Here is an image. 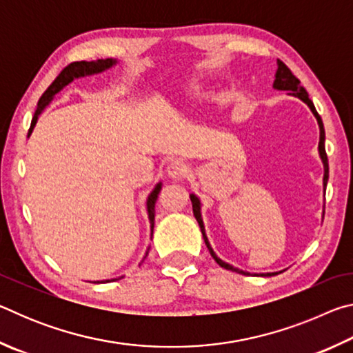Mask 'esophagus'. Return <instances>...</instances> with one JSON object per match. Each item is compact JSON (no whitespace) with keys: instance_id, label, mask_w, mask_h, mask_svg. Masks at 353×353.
I'll list each match as a JSON object with an SVG mask.
<instances>
[{"instance_id":"obj_1","label":"esophagus","mask_w":353,"mask_h":353,"mask_svg":"<svg viewBox=\"0 0 353 353\" xmlns=\"http://www.w3.org/2000/svg\"><path fill=\"white\" fill-rule=\"evenodd\" d=\"M166 172L171 179H182L187 176L188 172V166L185 165L182 160H172V162L168 163L166 166Z\"/></svg>"}]
</instances>
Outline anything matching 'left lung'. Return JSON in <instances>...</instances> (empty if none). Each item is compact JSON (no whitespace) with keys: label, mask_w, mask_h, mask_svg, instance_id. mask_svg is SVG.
<instances>
[{"label":"left lung","mask_w":353,"mask_h":353,"mask_svg":"<svg viewBox=\"0 0 353 353\" xmlns=\"http://www.w3.org/2000/svg\"><path fill=\"white\" fill-rule=\"evenodd\" d=\"M272 87L276 88V90H283V92H288V94H291V97H296L301 101H303L308 107L310 110L313 112V115L316 117V119H318V124H319V146H318V151H319V157L322 160V163H324V188L327 187V181H328V160H327V154H325V130H324V124H322V119L319 117V113L316 112L314 109V104L313 101L308 98V93L305 88H303L301 85V81L297 79V77L291 73V70L286 67V65L279 61L277 59V71H276V79H274V83ZM190 199H191V204H193V213H194V218L196 221H198V224L201 227V232H202V236H204V241H205V246L208 249V252H210V255L214 259V261L218 263V265L221 268H224V270H229V271H235L238 274H243V276H250V272H246V271H241L238 270V268H234L232 265H229V263H225L219 259V256L214 254V250L212 249L210 243H208V238L205 235V227H204V221H202V214H201V201L196 194L191 193L190 194ZM322 219H324V213H322ZM282 271L279 272H266V274H261V276L265 277H271V276H277V274H280ZM254 276H256V274H254Z\"/></svg>","instance_id":"8db88e82"}]
</instances>
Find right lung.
Instances as JSON below:
<instances>
[{
	"mask_svg": "<svg viewBox=\"0 0 353 353\" xmlns=\"http://www.w3.org/2000/svg\"><path fill=\"white\" fill-rule=\"evenodd\" d=\"M117 59H98V61H92V62H85V61H81V62H73L70 63L68 67H65L61 74H59L54 82L51 83L50 87L46 88V92L41 94V98L39 99V104H37V110H35L34 117H32V121H31V128H29V132L28 137L32 134V130L35 128V124H37V119L39 115L41 112H43L52 99H54L56 93H59L62 90L63 87H67L70 82H73L77 77H83V76H92V74H98V73H103V71L112 68L113 65H117ZM160 190H162V182H159L155 185L154 190L149 193L148 199H146V208H148V218H149V223H151V235H152V229H154V218H155V201L159 198V193ZM148 255V252H146ZM145 255V259H146ZM143 259V260H145ZM121 279V277H119ZM113 280H118V279H113ZM109 282V280H107Z\"/></svg>",
	"mask_w": 353,
	"mask_h": 353,
	"instance_id": "1",
	"label": "right lung"
}]
</instances>
